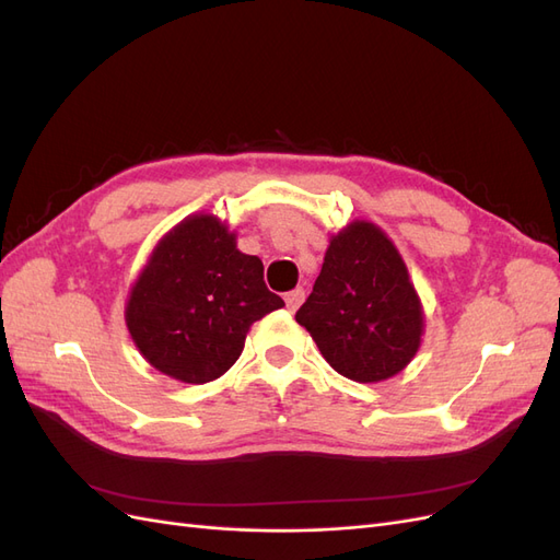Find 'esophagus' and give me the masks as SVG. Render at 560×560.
<instances>
[{
	"label": "esophagus",
	"mask_w": 560,
	"mask_h": 560,
	"mask_svg": "<svg viewBox=\"0 0 560 560\" xmlns=\"http://www.w3.org/2000/svg\"><path fill=\"white\" fill-rule=\"evenodd\" d=\"M303 299H306V292L301 290V287H296V290H292V292H287V296H284V303H287V311H296L301 303H303Z\"/></svg>",
	"instance_id": "1"
}]
</instances>
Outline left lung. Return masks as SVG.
<instances>
[{"label":"left lung","instance_id":"1","mask_svg":"<svg viewBox=\"0 0 560 560\" xmlns=\"http://www.w3.org/2000/svg\"><path fill=\"white\" fill-rule=\"evenodd\" d=\"M296 322L322 358L354 383H381L411 364L425 311L397 245L366 219L329 238L319 276Z\"/></svg>","mask_w":560,"mask_h":560}]
</instances>
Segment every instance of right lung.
Masks as SVG:
<instances>
[{
	"label": "right lung",
	"mask_w": 560,
	"mask_h": 560,
	"mask_svg": "<svg viewBox=\"0 0 560 560\" xmlns=\"http://www.w3.org/2000/svg\"><path fill=\"white\" fill-rule=\"evenodd\" d=\"M212 212L184 217L151 249L130 284L126 327L135 348L179 383H210L241 358L254 322L284 306L264 264Z\"/></svg>",
	"instance_id": "add662e5"
}]
</instances>
